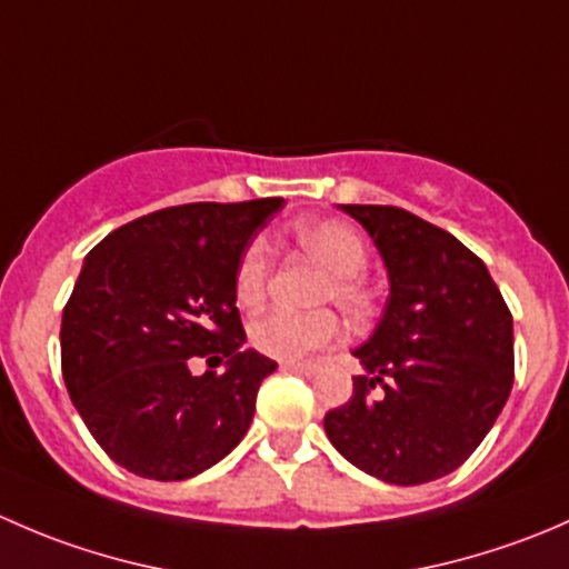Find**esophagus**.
Wrapping results in <instances>:
<instances>
[{"label": "esophagus", "instance_id": "esophagus-1", "mask_svg": "<svg viewBox=\"0 0 569 569\" xmlns=\"http://www.w3.org/2000/svg\"><path fill=\"white\" fill-rule=\"evenodd\" d=\"M280 369H283V371H300V375H313V371H317V366L300 363V360H283V363H280Z\"/></svg>", "mask_w": 569, "mask_h": 569}]
</instances>
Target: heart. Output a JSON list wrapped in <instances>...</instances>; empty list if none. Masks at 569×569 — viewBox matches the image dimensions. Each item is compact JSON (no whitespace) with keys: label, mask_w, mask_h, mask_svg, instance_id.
Masks as SVG:
<instances>
[{"label":"heart","mask_w":569,"mask_h":569,"mask_svg":"<svg viewBox=\"0 0 569 569\" xmlns=\"http://www.w3.org/2000/svg\"><path fill=\"white\" fill-rule=\"evenodd\" d=\"M295 239L302 250L327 269L321 283V300H332L347 317H363L375 295L360 274L369 267V248L352 226L338 220H313L295 226ZM269 248L263 239H252L233 269V297L239 306L252 308L267 295ZM250 343L258 352L278 360H302L317 349L336 341L338 319L327 308L317 311H274L261 313L248 327Z\"/></svg>","instance_id":"b5f03b06"}]
</instances>
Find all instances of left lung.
<instances>
[{"instance_id": "obj_1", "label": "left lung", "mask_w": 569, "mask_h": 569, "mask_svg": "<svg viewBox=\"0 0 569 569\" xmlns=\"http://www.w3.org/2000/svg\"><path fill=\"white\" fill-rule=\"evenodd\" d=\"M375 239L391 297L355 349L366 375L325 416L338 455L388 485L451 473L485 440L515 382L512 313L485 261L396 206H341Z\"/></svg>"}]
</instances>
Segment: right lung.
<instances>
[{
    "label": "right lung",
    "instance_id": "add662e5",
    "mask_svg": "<svg viewBox=\"0 0 569 569\" xmlns=\"http://www.w3.org/2000/svg\"><path fill=\"white\" fill-rule=\"evenodd\" d=\"M283 198L187 203L88 252L62 311V380L96 443L142 479L181 481L231 455L278 363L242 349L233 269ZM227 360L194 378L188 363Z\"/></svg>",
    "mask_w": 569,
    "mask_h": 569
}]
</instances>
